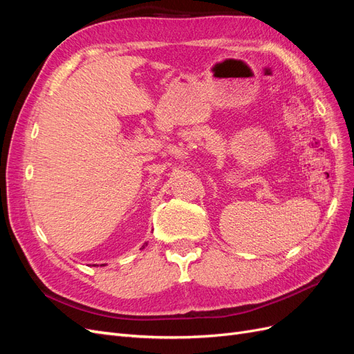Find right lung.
Wrapping results in <instances>:
<instances>
[{
	"label": "right lung",
	"instance_id": "add662e5",
	"mask_svg": "<svg viewBox=\"0 0 354 354\" xmlns=\"http://www.w3.org/2000/svg\"><path fill=\"white\" fill-rule=\"evenodd\" d=\"M145 245H147V243H145ZM102 266H103V264H102Z\"/></svg>",
	"mask_w": 354,
	"mask_h": 354
}]
</instances>
